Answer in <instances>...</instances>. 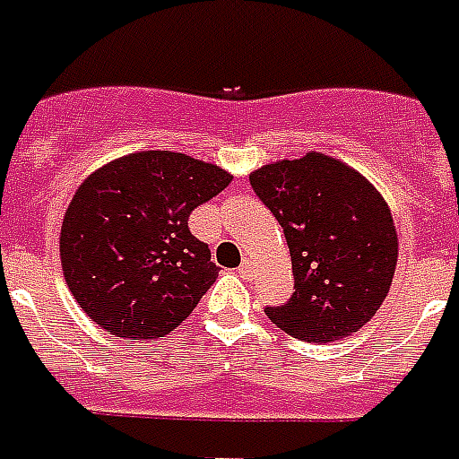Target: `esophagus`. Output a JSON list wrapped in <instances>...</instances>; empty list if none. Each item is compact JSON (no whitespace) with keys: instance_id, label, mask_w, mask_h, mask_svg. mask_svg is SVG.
Segmentation results:
<instances>
[{"instance_id":"34e87169","label":"esophagus","mask_w":459,"mask_h":459,"mask_svg":"<svg viewBox=\"0 0 459 459\" xmlns=\"http://www.w3.org/2000/svg\"><path fill=\"white\" fill-rule=\"evenodd\" d=\"M239 274H241V277H244V280H248V277H251V274H253L251 260H244V263H241V265H239Z\"/></svg>"}]
</instances>
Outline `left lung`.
I'll use <instances>...</instances> for the list:
<instances>
[{
    "label": "left lung",
    "mask_w": 459,
    "mask_h": 459,
    "mask_svg": "<svg viewBox=\"0 0 459 459\" xmlns=\"http://www.w3.org/2000/svg\"><path fill=\"white\" fill-rule=\"evenodd\" d=\"M284 230L293 289L265 315L293 339H343L375 317L394 281L398 237L386 201L360 172L325 153L248 175Z\"/></svg>",
    "instance_id": "obj_1"
}]
</instances>
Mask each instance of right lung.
Instances as JSON below:
<instances>
[{"label": "right lung", "instance_id": "1", "mask_svg": "<svg viewBox=\"0 0 459 459\" xmlns=\"http://www.w3.org/2000/svg\"><path fill=\"white\" fill-rule=\"evenodd\" d=\"M230 179L175 152L130 153L84 179L61 227V265L99 327L156 339L192 315L220 267L186 220Z\"/></svg>", "mask_w": 459, "mask_h": 459}]
</instances>
